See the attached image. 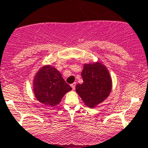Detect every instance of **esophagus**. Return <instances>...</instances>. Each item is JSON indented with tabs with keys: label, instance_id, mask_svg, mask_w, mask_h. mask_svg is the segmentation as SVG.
<instances>
[{
	"label": "esophagus",
	"instance_id": "34e87169",
	"mask_svg": "<svg viewBox=\"0 0 148 148\" xmlns=\"http://www.w3.org/2000/svg\"><path fill=\"white\" fill-rule=\"evenodd\" d=\"M71 88H72V89H73V90L75 89V87H76V83H73V84H71Z\"/></svg>",
	"mask_w": 148,
	"mask_h": 148
}]
</instances>
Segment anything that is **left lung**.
I'll list each match as a JSON object with an SVG mask.
<instances>
[{"label":"left lung","instance_id":"left-lung-1","mask_svg":"<svg viewBox=\"0 0 148 148\" xmlns=\"http://www.w3.org/2000/svg\"><path fill=\"white\" fill-rule=\"evenodd\" d=\"M83 83L76 86V92L88 108H95L109 96L112 79L109 71L101 62L84 64Z\"/></svg>","mask_w":148,"mask_h":148}]
</instances>
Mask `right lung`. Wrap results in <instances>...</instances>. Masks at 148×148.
<instances>
[{
	"mask_svg": "<svg viewBox=\"0 0 148 148\" xmlns=\"http://www.w3.org/2000/svg\"><path fill=\"white\" fill-rule=\"evenodd\" d=\"M32 86L37 100L50 107L58 105L63 96L72 89L61 73L50 64L44 65L37 71Z\"/></svg>",
	"mask_w": 148,
	"mask_h": 148,
	"instance_id": "add662e5",
	"label": "right lung"
}]
</instances>
